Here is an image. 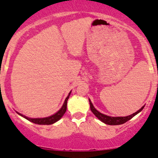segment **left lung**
<instances>
[{
    "instance_id": "left-lung-1",
    "label": "left lung",
    "mask_w": 158,
    "mask_h": 158,
    "mask_svg": "<svg viewBox=\"0 0 158 158\" xmlns=\"http://www.w3.org/2000/svg\"><path fill=\"white\" fill-rule=\"evenodd\" d=\"M89 106H90V110L92 111V113L97 116V117L98 118L99 120L101 121H102L103 123H106V124H109V125H120V124H123V123H126L127 121H128L129 120H131L132 117H134L136 114L139 113V112H141L142 110L143 109L144 106L141 108V109L138 110L137 112H135V113L133 114L130 115V116H118V117H113V116H106L105 114H102L100 112L97 110L94 107L93 104L92 102H90V100L89 99Z\"/></svg>"
}]
</instances>
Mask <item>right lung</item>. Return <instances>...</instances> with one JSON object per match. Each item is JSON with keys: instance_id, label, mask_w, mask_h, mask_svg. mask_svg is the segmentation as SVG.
I'll use <instances>...</instances> for the list:
<instances>
[{"instance_id": "obj_1", "label": "right lung", "mask_w": 158, "mask_h": 158, "mask_svg": "<svg viewBox=\"0 0 158 158\" xmlns=\"http://www.w3.org/2000/svg\"><path fill=\"white\" fill-rule=\"evenodd\" d=\"M71 94V92L69 93V94L68 95V97L66 98L64 101V103L63 106L61 107V109H60L58 111L57 113H55L54 115H52V116H49V117H45V118H29L27 116H25L23 115H22L21 113H17L19 115L22 116L23 117H24L25 119L28 120L29 121L32 122L34 123H37V124H42V125H49V124H52V123H55V122L58 121V120L64 116V114L65 113L67 110V102L69 100V96Z\"/></svg>"}]
</instances>
